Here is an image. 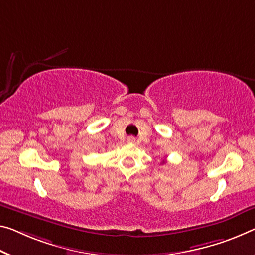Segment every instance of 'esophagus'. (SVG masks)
Instances as JSON below:
<instances>
[{
    "label": "esophagus",
    "instance_id": "obj_1",
    "mask_svg": "<svg viewBox=\"0 0 255 255\" xmlns=\"http://www.w3.org/2000/svg\"><path fill=\"white\" fill-rule=\"evenodd\" d=\"M128 142H130V143L135 142V139L133 138V136H128Z\"/></svg>",
    "mask_w": 255,
    "mask_h": 255
}]
</instances>
